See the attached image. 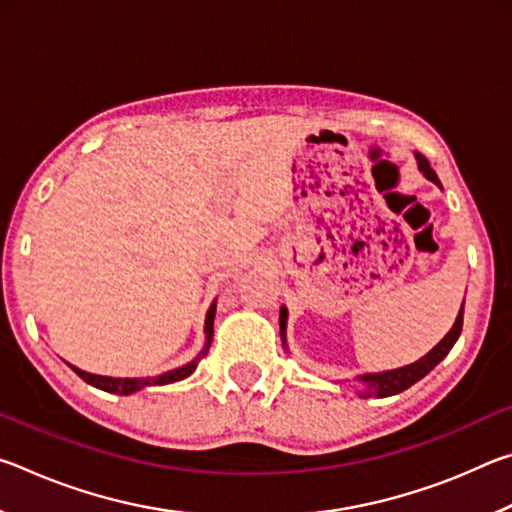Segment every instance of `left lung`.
Here are the masks:
<instances>
[{"instance_id":"obj_1","label":"left lung","mask_w":512,"mask_h":512,"mask_svg":"<svg viewBox=\"0 0 512 512\" xmlns=\"http://www.w3.org/2000/svg\"><path fill=\"white\" fill-rule=\"evenodd\" d=\"M418 158V164H420V171L427 176L431 183L440 185V180L436 176V171L431 169L429 160L424 158V155H415ZM465 305V302H463ZM280 329H282V341H284V329H287V309H280ZM461 329H463V307L461 311H458L456 316V323L454 327L449 329V334L445 336L443 341H440L436 348H433L429 354H424V357L420 361L411 363V366H404V368H397V370H388V372H377V375H363L359 377L363 384H366V391L359 393L361 397H388V395H397L406 391V388L413 386L415 381H420L427 372H431L433 368L438 366L440 361H443L447 357V352L454 348V343L458 336H461Z\"/></svg>"}]
</instances>
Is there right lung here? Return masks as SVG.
Listing matches in <instances>:
<instances>
[{"mask_svg": "<svg viewBox=\"0 0 512 512\" xmlns=\"http://www.w3.org/2000/svg\"><path fill=\"white\" fill-rule=\"evenodd\" d=\"M214 311H216V305L212 302L210 311H207V318H205V332H207V343H205V350L198 354V357L187 363V366L183 368H176L171 372H164V375L160 377H146V379H117V377H101V375H92V372H85V370H79L76 366H69L72 368L76 375H79L83 381H88L90 386L94 388H101V391L106 393H117V395H131L135 391H142V388L146 386H162V384H171V381H180L192 375V372L196 370L198 361H201L205 354H207V348H210L212 343V336H214Z\"/></svg>", "mask_w": 512, "mask_h": 512, "instance_id": "obj_1", "label": "right lung"}]
</instances>
